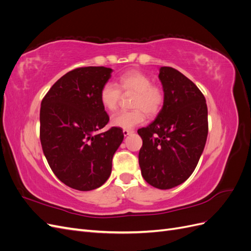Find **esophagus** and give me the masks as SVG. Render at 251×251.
I'll use <instances>...</instances> for the list:
<instances>
[{"label": "esophagus", "mask_w": 251, "mask_h": 251, "mask_svg": "<svg viewBox=\"0 0 251 251\" xmlns=\"http://www.w3.org/2000/svg\"><path fill=\"white\" fill-rule=\"evenodd\" d=\"M133 133H134L133 130H124V135H125V136H127V135L133 134Z\"/></svg>", "instance_id": "1"}]
</instances>
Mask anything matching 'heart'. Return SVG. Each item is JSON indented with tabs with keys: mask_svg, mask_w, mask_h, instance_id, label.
Here are the masks:
<instances>
[{
	"mask_svg": "<svg viewBox=\"0 0 251 251\" xmlns=\"http://www.w3.org/2000/svg\"><path fill=\"white\" fill-rule=\"evenodd\" d=\"M118 86L124 92L135 93L132 100L134 110L114 114L111 118L114 126L130 130L143 123L146 119L144 113L149 117H154L160 112L164 103V92L160 87L153 85V79L149 75L130 70L120 75ZM119 88L111 81L103 83L100 92V101L104 110L114 112L117 109L120 100Z\"/></svg>",
	"mask_w": 251,
	"mask_h": 251,
	"instance_id": "heart-1",
	"label": "heart"
}]
</instances>
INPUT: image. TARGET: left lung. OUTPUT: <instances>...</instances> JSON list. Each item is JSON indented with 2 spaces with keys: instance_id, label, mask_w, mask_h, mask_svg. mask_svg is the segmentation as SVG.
Returning <instances> with one entry per match:
<instances>
[{
  "instance_id": "left-lung-1",
  "label": "left lung",
  "mask_w": 251,
  "mask_h": 251,
  "mask_svg": "<svg viewBox=\"0 0 251 251\" xmlns=\"http://www.w3.org/2000/svg\"><path fill=\"white\" fill-rule=\"evenodd\" d=\"M164 103L156 119L138 130L141 175L149 184L170 189L186 181L203 153L208 134L205 97L185 75L171 67L159 69Z\"/></svg>"
}]
</instances>
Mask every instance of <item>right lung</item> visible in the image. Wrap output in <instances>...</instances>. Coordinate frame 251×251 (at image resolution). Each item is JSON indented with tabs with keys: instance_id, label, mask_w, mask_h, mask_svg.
<instances>
[{
	"instance_id": "right-lung-1",
	"label": "right lung",
	"mask_w": 251,
	"mask_h": 251,
	"mask_svg": "<svg viewBox=\"0 0 251 251\" xmlns=\"http://www.w3.org/2000/svg\"><path fill=\"white\" fill-rule=\"evenodd\" d=\"M111 68L82 67L66 73L45 95L40 112L44 155L55 176L71 188L92 191L108 180L124 140L120 127L100 131L109 115L100 101Z\"/></svg>"
}]
</instances>
